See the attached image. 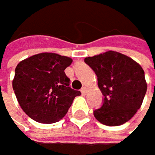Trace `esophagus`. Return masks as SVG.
<instances>
[{
	"instance_id": "obj_1",
	"label": "esophagus",
	"mask_w": 155,
	"mask_h": 155,
	"mask_svg": "<svg viewBox=\"0 0 155 155\" xmlns=\"http://www.w3.org/2000/svg\"><path fill=\"white\" fill-rule=\"evenodd\" d=\"M81 94H82V95H85V94H86V92H87L86 88H85V87H82L81 89Z\"/></svg>"
}]
</instances>
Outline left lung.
Here are the masks:
<instances>
[{
  "label": "left lung",
  "instance_id": "8db88e82",
  "mask_svg": "<svg viewBox=\"0 0 155 155\" xmlns=\"http://www.w3.org/2000/svg\"><path fill=\"white\" fill-rule=\"evenodd\" d=\"M95 72L104 103L94 110L99 122L118 126L130 120L141 108L147 92L145 72L136 61L117 51L84 59Z\"/></svg>",
  "mask_w": 155,
  "mask_h": 155
}]
</instances>
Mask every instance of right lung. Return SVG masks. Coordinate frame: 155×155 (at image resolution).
Wrapping results in <instances>:
<instances>
[{
  "mask_svg": "<svg viewBox=\"0 0 155 155\" xmlns=\"http://www.w3.org/2000/svg\"><path fill=\"white\" fill-rule=\"evenodd\" d=\"M73 60L44 52L19 62L12 87L17 101L29 117L40 123H54L68 113L81 91L70 87L65 69Z\"/></svg>",
  "mask_w": 155,
  "mask_h": 155,
  "instance_id": "add662e5",
  "label": "right lung"
}]
</instances>
